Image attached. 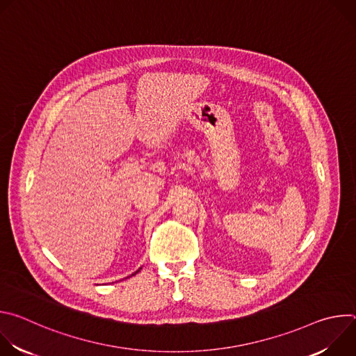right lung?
Returning a JSON list of instances; mask_svg holds the SVG:
<instances>
[{"label": "right lung", "mask_w": 356, "mask_h": 356, "mask_svg": "<svg viewBox=\"0 0 356 356\" xmlns=\"http://www.w3.org/2000/svg\"><path fill=\"white\" fill-rule=\"evenodd\" d=\"M140 269H142V268H139V270H140ZM139 270H136V272H135V273H134V275H136V273H138V272H139ZM134 275H131V276H134Z\"/></svg>", "instance_id": "obj_1"}]
</instances>
